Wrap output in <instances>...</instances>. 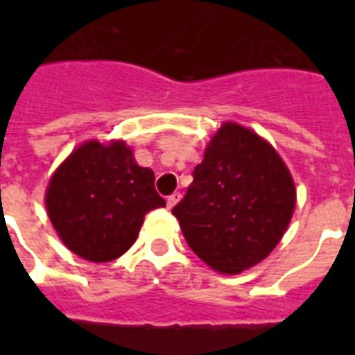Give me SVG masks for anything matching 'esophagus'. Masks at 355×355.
<instances>
[{
  "instance_id": "34e87169",
  "label": "esophagus",
  "mask_w": 355,
  "mask_h": 355,
  "mask_svg": "<svg viewBox=\"0 0 355 355\" xmlns=\"http://www.w3.org/2000/svg\"><path fill=\"white\" fill-rule=\"evenodd\" d=\"M178 200H180V193H173L167 197V208H173V206L177 205Z\"/></svg>"
}]
</instances>
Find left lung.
<instances>
[{
	"label": "left lung",
	"mask_w": 355,
	"mask_h": 355,
	"mask_svg": "<svg viewBox=\"0 0 355 355\" xmlns=\"http://www.w3.org/2000/svg\"><path fill=\"white\" fill-rule=\"evenodd\" d=\"M295 205V180L278 150L252 128L225 121L173 216L210 269L239 275L275 250Z\"/></svg>",
	"instance_id": "left-lung-1"
}]
</instances>
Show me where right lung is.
<instances>
[{
	"mask_svg": "<svg viewBox=\"0 0 355 355\" xmlns=\"http://www.w3.org/2000/svg\"><path fill=\"white\" fill-rule=\"evenodd\" d=\"M46 210L60 241L79 258L112 261L132 247L147 211L164 208L155 173L123 139H88L53 171Z\"/></svg>",
	"mask_w": 355,
	"mask_h": 355,
	"instance_id": "obj_1",
	"label": "right lung"
}]
</instances>
